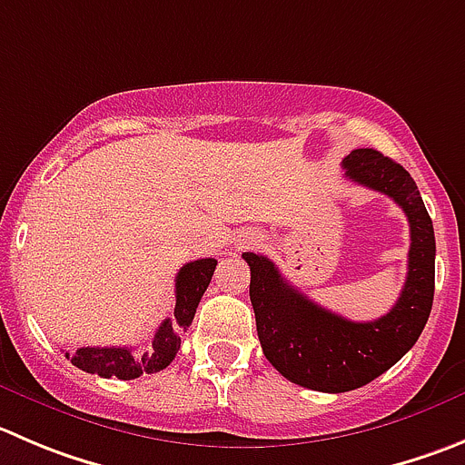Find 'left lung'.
<instances>
[{
	"label": "left lung",
	"mask_w": 465,
	"mask_h": 465,
	"mask_svg": "<svg viewBox=\"0 0 465 465\" xmlns=\"http://www.w3.org/2000/svg\"><path fill=\"white\" fill-rule=\"evenodd\" d=\"M342 166L351 183L391 196L409 219V273L391 312L344 320L290 285L269 258L244 253L264 356L292 383L322 392L356 391L391 370L418 342L434 303V225L409 171L372 148L351 150Z\"/></svg>",
	"instance_id": "left-lung-1"
}]
</instances>
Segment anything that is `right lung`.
Listing matches in <instances>:
<instances>
[{
  "label": "right lung",
  "mask_w": 465,
  "mask_h": 465,
  "mask_svg": "<svg viewBox=\"0 0 465 465\" xmlns=\"http://www.w3.org/2000/svg\"><path fill=\"white\" fill-rule=\"evenodd\" d=\"M216 269L214 258L187 262L175 276V311L171 320H163L154 333L153 342L143 349L130 347H82L74 353H65L74 368L88 374L123 381L139 379L141 374H154L171 365L180 349V335L193 322L201 296L205 294Z\"/></svg>",
  "instance_id": "1"
}]
</instances>
